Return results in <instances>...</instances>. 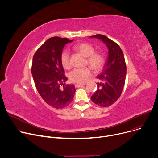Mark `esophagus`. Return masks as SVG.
Returning <instances> with one entry per match:
<instances>
[{
  "label": "esophagus",
  "instance_id": "34e87169",
  "mask_svg": "<svg viewBox=\"0 0 158 158\" xmlns=\"http://www.w3.org/2000/svg\"><path fill=\"white\" fill-rule=\"evenodd\" d=\"M85 84H76L75 85V87L76 88H80V87H82L83 86H85Z\"/></svg>",
  "mask_w": 158,
  "mask_h": 158
}]
</instances>
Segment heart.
<instances>
[{
	"mask_svg": "<svg viewBox=\"0 0 158 158\" xmlns=\"http://www.w3.org/2000/svg\"><path fill=\"white\" fill-rule=\"evenodd\" d=\"M73 49L79 52L83 56L87 57L86 64L94 70H100L104 65L103 56L97 52H94V49L91 44L86 43H78L73 46ZM61 64L64 69H68L70 67L69 52L67 50H64L60 55ZM91 70L88 67L83 69H75L69 73L70 80L75 83H85L91 76Z\"/></svg>",
	"mask_w": 158,
	"mask_h": 158,
	"instance_id": "b5f03b06",
	"label": "heart"
}]
</instances>
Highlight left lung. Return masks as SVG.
Returning <instances> with one entry per match:
<instances>
[{
    "label": "left lung",
    "mask_w": 158,
    "mask_h": 158,
    "mask_svg": "<svg viewBox=\"0 0 158 158\" xmlns=\"http://www.w3.org/2000/svg\"><path fill=\"white\" fill-rule=\"evenodd\" d=\"M97 38L106 44L109 53L106 64L97 79V90L91 98L93 102L103 107H109L121 96L127 76V66L123 51L115 42L103 35L90 36Z\"/></svg>",
    "instance_id": "obj_1"
}]
</instances>
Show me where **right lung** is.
<instances>
[{"instance_id": "1", "label": "right lung", "mask_w": 158, "mask_h": 158, "mask_svg": "<svg viewBox=\"0 0 158 158\" xmlns=\"http://www.w3.org/2000/svg\"><path fill=\"white\" fill-rule=\"evenodd\" d=\"M72 41L67 38L51 37L33 56L31 70L37 90L47 104L56 109L68 106L76 90L74 85H65L67 78L60 61L63 49Z\"/></svg>"}]
</instances>
